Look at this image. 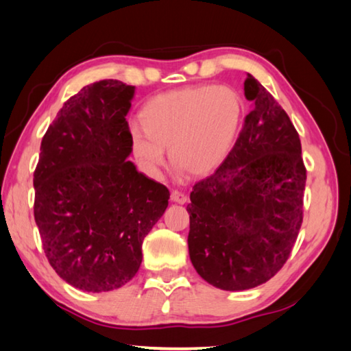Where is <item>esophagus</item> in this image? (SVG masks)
Wrapping results in <instances>:
<instances>
[{"mask_svg": "<svg viewBox=\"0 0 351 351\" xmlns=\"http://www.w3.org/2000/svg\"><path fill=\"white\" fill-rule=\"evenodd\" d=\"M170 199L173 202H176V204H185V202H187V196H185L182 191H178V190H171Z\"/></svg>", "mask_w": 351, "mask_h": 351, "instance_id": "esophagus-1", "label": "esophagus"}]
</instances>
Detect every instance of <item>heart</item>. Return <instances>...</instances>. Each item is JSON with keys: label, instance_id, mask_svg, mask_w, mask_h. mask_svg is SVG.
<instances>
[{"label": "heart", "instance_id": "heart-1", "mask_svg": "<svg viewBox=\"0 0 351 351\" xmlns=\"http://www.w3.org/2000/svg\"><path fill=\"white\" fill-rule=\"evenodd\" d=\"M245 103L230 85L187 86L156 95L141 111L130 147L146 173L158 176L170 160L193 176L216 170L234 146Z\"/></svg>", "mask_w": 351, "mask_h": 351}]
</instances>
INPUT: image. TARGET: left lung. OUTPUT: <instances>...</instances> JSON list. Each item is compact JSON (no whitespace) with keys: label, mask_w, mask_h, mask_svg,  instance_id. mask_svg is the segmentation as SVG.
<instances>
[{"label":"left lung","mask_w":351,"mask_h":351,"mask_svg":"<svg viewBox=\"0 0 351 351\" xmlns=\"http://www.w3.org/2000/svg\"><path fill=\"white\" fill-rule=\"evenodd\" d=\"M252 101L239 138L190 193L189 252L196 272L223 291L266 283L289 258L303 223L306 167L289 115L248 74Z\"/></svg>","instance_id":"8db88e82"}]
</instances>
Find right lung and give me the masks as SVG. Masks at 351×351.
Returning a JSON list of instances; mask_svg holds the SVG:
<instances>
[{"label":"right lung","instance_id":"1","mask_svg":"<svg viewBox=\"0 0 351 351\" xmlns=\"http://www.w3.org/2000/svg\"><path fill=\"white\" fill-rule=\"evenodd\" d=\"M135 86L94 82L68 99L40 143L34 221L58 276L86 292L119 289L140 269L143 240L169 189L126 161Z\"/></svg>","mask_w":351,"mask_h":351}]
</instances>
